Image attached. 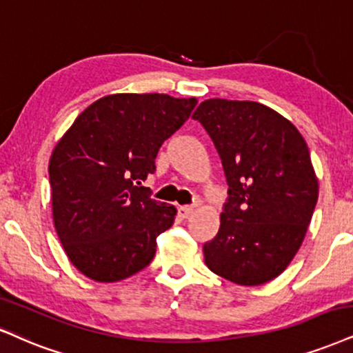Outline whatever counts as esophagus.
I'll list each match as a JSON object with an SVG mask.
<instances>
[{
	"label": "esophagus",
	"mask_w": 353,
	"mask_h": 353,
	"mask_svg": "<svg viewBox=\"0 0 353 353\" xmlns=\"http://www.w3.org/2000/svg\"><path fill=\"white\" fill-rule=\"evenodd\" d=\"M178 214L183 217V219H188L193 214V206H180L178 208Z\"/></svg>",
	"instance_id": "1"
}]
</instances>
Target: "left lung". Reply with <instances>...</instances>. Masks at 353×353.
Segmentation results:
<instances>
[{
  "instance_id": "8db88e82",
  "label": "left lung",
  "mask_w": 353,
  "mask_h": 353,
  "mask_svg": "<svg viewBox=\"0 0 353 353\" xmlns=\"http://www.w3.org/2000/svg\"><path fill=\"white\" fill-rule=\"evenodd\" d=\"M193 119L210 134L228 180L221 228L203 245L208 268L243 286L263 285L301 247L319 186L299 130L255 101L206 99Z\"/></svg>"
}]
</instances>
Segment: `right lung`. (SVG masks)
I'll return each mask as SVG.
<instances>
[{"label": "right lung", "mask_w": 353, "mask_h": 353, "mask_svg": "<svg viewBox=\"0 0 353 353\" xmlns=\"http://www.w3.org/2000/svg\"><path fill=\"white\" fill-rule=\"evenodd\" d=\"M196 98L104 97L77 117L49 162L52 216L65 254L85 276L112 283L152 262L176 210L142 186L155 157L188 119Z\"/></svg>", "instance_id": "right-lung-1"}]
</instances>
